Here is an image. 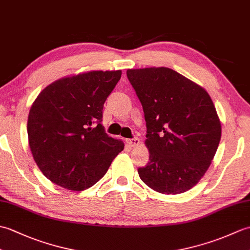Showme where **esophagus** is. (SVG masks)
<instances>
[{
  "instance_id": "esophagus-1",
  "label": "esophagus",
  "mask_w": 250,
  "mask_h": 250,
  "mask_svg": "<svg viewBox=\"0 0 250 250\" xmlns=\"http://www.w3.org/2000/svg\"><path fill=\"white\" fill-rule=\"evenodd\" d=\"M128 144L131 146V147H135L140 144V140L136 139V137H134V139H131V140H128Z\"/></svg>"
}]
</instances>
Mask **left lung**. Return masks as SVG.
I'll list each match as a JSON object with an SVG mask.
<instances>
[{"label": "left lung", "instance_id": "8db88e82", "mask_svg": "<svg viewBox=\"0 0 250 250\" xmlns=\"http://www.w3.org/2000/svg\"><path fill=\"white\" fill-rule=\"evenodd\" d=\"M144 109L149 162L137 168L148 187L178 194L200 182L221 137V122L206 90L168 67L126 71Z\"/></svg>", "mask_w": 250, "mask_h": 250}]
</instances>
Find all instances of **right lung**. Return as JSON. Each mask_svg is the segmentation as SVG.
Segmentation results:
<instances>
[{"label":"right lung","instance_id":"right-lung-1","mask_svg":"<svg viewBox=\"0 0 250 250\" xmlns=\"http://www.w3.org/2000/svg\"><path fill=\"white\" fill-rule=\"evenodd\" d=\"M120 77V70L81 73L58 79L37 95L26 125L29 146L50 182L72 191L88 189L124 150V142L109 137L101 124Z\"/></svg>","mask_w":250,"mask_h":250}]
</instances>
